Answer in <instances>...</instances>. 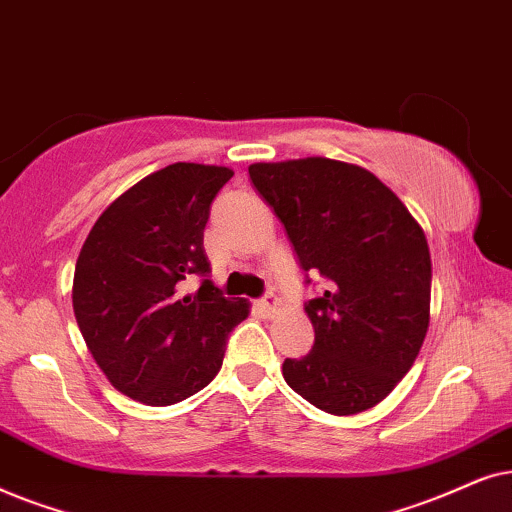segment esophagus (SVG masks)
<instances>
[{
  "label": "esophagus",
  "mask_w": 512,
  "mask_h": 512,
  "mask_svg": "<svg viewBox=\"0 0 512 512\" xmlns=\"http://www.w3.org/2000/svg\"><path fill=\"white\" fill-rule=\"evenodd\" d=\"M257 309H260L267 318H274V316H278V311H281V304H278V297L269 295L257 302Z\"/></svg>",
  "instance_id": "1"
}]
</instances>
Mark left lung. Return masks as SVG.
Segmentation results:
<instances>
[{
  "label": "left lung",
  "mask_w": 512,
  "mask_h": 512,
  "mask_svg": "<svg viewBox=\"0 0 512 512\" xmlns=\"http://www.w3.org/2000/svg\"><path fill=\"white\" fill-rule=\"evenodd\" d=\"M281 217L304 271L330 285L306 304L316 342L288 358L292 391L335 417L379 405L410 372L431 320V252L403 201L377 175L306 156L248 166Z\"/></svg>",
  "instance_id": "1"
}]
</instances>
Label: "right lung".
<instances>
[{"instance_id":"add662e5","label":"right lung","mask_w":512,"mask_h":512,"mask_svg":"<svg viewBox=\"0 0 512 512\" xmlns=\"http://www.w3.org/2000/svg\"><path fill=\"white\" fill-rule=\"evenodd\" d=\"M231 175L170 163L109 203L81 245L74 318L109 384L142 405H175L206 388L227 335L250 313L248 299L222 297L210 281L194 295L177 290L189 274H208L203 229Z\"/></svg>"}]
</instances>
